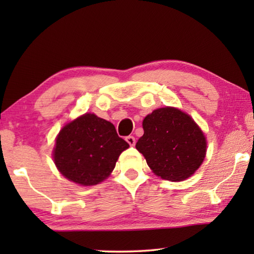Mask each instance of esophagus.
Masks as SVG:
<instances>
[{
    "label": "esophagus",
    "instance_id": "esophagus-1",
    "mask_svg": "<svg viewBox=\"0 0 254 254\" xmlns=\"http://www.w3.org/2000/svg\"><path fill=\"white\" fill-rule=\"evenodd\" d=\"M126 140H127V142L131 145V147H133V145L135 144V137L133 136V135H128V136H127V137H126Z\"/></svg>",
    "mask_w": 254,
    "mask_h": 254
}]
</instances>
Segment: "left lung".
I'll use <instances>...</instances> for the list:
<instances>
[{"instance_id": "8db88e82", "label": "left lung", "mask_w": 254, "mask_h": 254, "mask_svg": "<svg viewBox=\"0 0 254 254\" xmlns=\"http://www.w3.org/2000/svg\"><path fill=\"white\" fill-rule=\"evenodd\" d=\"M144 133L135 148L153 174L182 182L199 168L206 156V137L188 114L176 107H161L142 122Z\"/></svg>"}]
</instances>
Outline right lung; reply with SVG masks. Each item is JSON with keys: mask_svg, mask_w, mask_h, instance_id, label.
<instances>
[{"mask_svg": "<svg viewBox=\"0 0 254 254\" xmlns=\"http://www.w3.org/2000/svg\"><path fill=\"white\" fill-rule=\"evenodd\" d=\"M128 143L113 124L86 113L67 123L56 139L54 161L64 177L81 186H94L106 179Z\"/></svg>", "mask_w": 254, "mask_h": 254, "instance_id": "1", "label": "right lung"}]
</instances>
